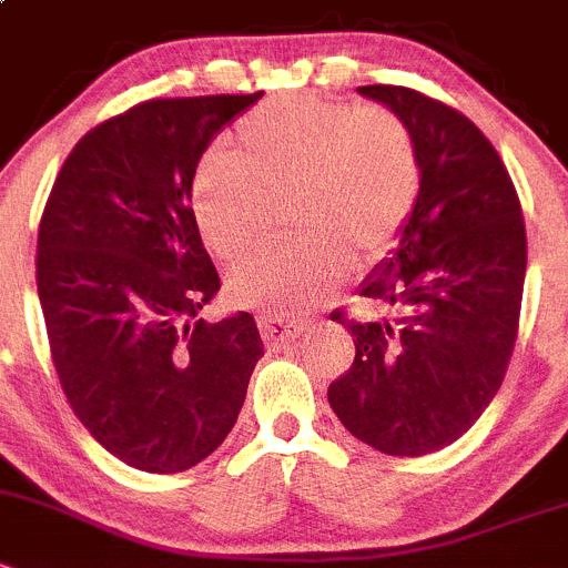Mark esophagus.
I'll list each match as a JSON object with an SVG mask.
<instances>
[{"label":"esophagus","instance_id":"esophagus-1","mask_svg":"<svg viewBox=\"0 0 568 568\" xmlns=\"http://www.w3.org/2000/svg\"><path fill=\"white\" fill-rule=\"evenodd\" d=\"M258 329H262V337L267 343H290L306 329V324L304 321L281 318V315H262L258 318Z\"/></svg>","mask_w":568,"mask_h":568}]
</instances>
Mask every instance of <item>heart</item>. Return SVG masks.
<instances>
[{
	"label": "heart",
	"instance_id": "1",
	"mask_svg": "<svg viewBox=\"0 0 568 568\" xmlns=\"http://www.w3.org/2000/svg\"><path fill=\"white\" fill-rule=\"evenodd\" d=\"M290 194L301 236L256 250L227 278L233 301L273 315L318 306L357 262L379 256L408 225L423 160L414 132L386 106L275 98L236 126V149L207 145L191 207L207 247L236 258L262 236L267 194Z\"/></svg>",
	"mask_w": 568,
	"mask_h": 568
}]
</instances>
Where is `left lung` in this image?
<instances>
[{"label": "left lung", "mask_w": 568, "mask_h": 568, "mask_svg": "<svg viewBox=\"0 0 568 568\" xmlns=\"http://www.w3.org/2000/svg\"><path fill=\"white\" fill-rule=\"evenodd\" d=\"M410 126L423 191L399 247L361 295L392 321L361 324L355 363L329 386L346 430L388 456L454 445L501 388L521 318L527 227L518 191L485 132L459 109L394 83L361 87Z\"/></svg>", "instance_id": "left-lung-1"}]
</instances>
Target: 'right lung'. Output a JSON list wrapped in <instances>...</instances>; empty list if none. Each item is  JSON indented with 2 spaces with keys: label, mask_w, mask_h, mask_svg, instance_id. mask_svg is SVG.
Returning <instances> with one entry per match:
<instances>
[{
  "label": "right lung",
  "mask_w": 568,
  "mask_h": 568,
  "mask_svg": "<svg viewBox=\"0 0 568 568\" xmlns=\"http://www.w3.org/2000/svg\"><path fill=\"white\" fill-rule=\"evenodd\" d=\"M262 98H152L83 134L47 196L36 287L81 425L145 473H182L236 425L264 355L250 312L207 324L220 290L191 207L211 140Z\"/></svg>",
  "instance_id": "obj_1"
}]
</instances>
